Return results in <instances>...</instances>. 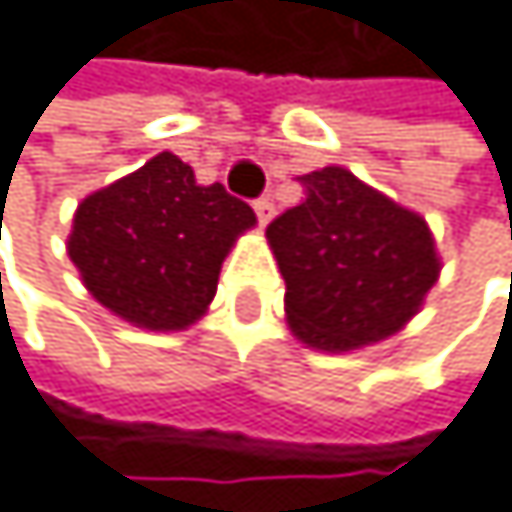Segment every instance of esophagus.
Masks as SVG:
<instances>
[{
    "label": "esophagus",
    "instance_id": "34e87169",
    "mask_svg": "<svg viewBox=\"0 0 512 512\" xmlns=\"http://www.w3.org/2000/svg\"><path fill=\"white\" fill-rule=\"evenodd\" d=\"M254 213H258V222H261V226H267V222L274 219V200H270V197L254 200Z\"/></svg>",
    "mask_w": 512,
    "mask_h": 512
}]
</instances>
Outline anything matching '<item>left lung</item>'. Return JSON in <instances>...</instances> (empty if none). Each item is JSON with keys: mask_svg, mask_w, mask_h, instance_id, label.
<instances>
[{"mask_svg": "<svg viewBox=\"0 0 512 512\" xmlns=\"http://www.w3.org/2000/svg\"><path fill=\"white\" fill-rule=\"evenodd\" d=\"M299 184L306 197L267 226L290 328L321 350L395 334L440 274L427 222L337 165Z\"/></svg>", "mask_w": 512, "mask_h": 512, "instance_id": "left-lung-1", "label": "left lung"}]
</instances>
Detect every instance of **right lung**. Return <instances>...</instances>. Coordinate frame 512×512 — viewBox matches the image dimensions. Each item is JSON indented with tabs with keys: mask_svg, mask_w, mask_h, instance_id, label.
<instances>
[{
	"mask_svg": "<svg viewBox=\"0 0 512 512\" xmlns=\"http://www.w3.org/2000/svg\"><path fill=\"white\" fill-rule=\"evenodd\" d=\"M251 226L245 200L197 184L191 165L162 152L79 203L69 258L101 306L139 328L178 331L206 312L222 261Z\"/></svg>",
	"mask_w": 512,
	"mask_h": 512,
	"instance_id": "obj_1",
	"label": "right lung"
}]
</instances>
